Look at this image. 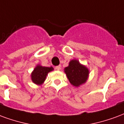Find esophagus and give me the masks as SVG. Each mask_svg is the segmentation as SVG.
<instances>
[{"mask_svg": "<svg viewBox=\"0 0 124 124\" xmlns=\"http://www.w3.org/2000/svg\"><path fill=\"white\" fill-rule=\"evenodd\" d=\"M55 70H57V71H59V70L61 69V66H56V67H55Z\"/></svg>", "mask_w": 124, "mask_h": 124, "instance_id": "obj_1", "label": "esophagus"}]
</instances>
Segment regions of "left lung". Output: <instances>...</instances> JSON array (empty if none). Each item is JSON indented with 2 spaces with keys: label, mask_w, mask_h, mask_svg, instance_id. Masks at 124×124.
Masks as SVG:
<instances>
[{
  "label": "left lung",
  "mask_w": 124,
  "mask_h": 124,
  "mask_svg": "<svg viewBox=\"0 0 124 124\" xmlns=\"http://www.w3.org/2000/svg\"><path fill=\"white\" fill-rule=\"evenodd\" d=\"M65 72L69 82L75 86L85 83L88 76V69L81 65L77 60L70 61L68 67L65 69Z\"/></svg>",
  "instance_id": "1"
}]
</instances>
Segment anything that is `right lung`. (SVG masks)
I'll list each match as a JSON object with an SVG mask.
<instances>
[{
	"mask_svg": "<svg viewBox=\"0 0 124 124\" xmlns=\"http://www.w3.org/2000/svg\"><path fill=\"white\" fill-rule=\"evenodd\" d=\"M53 70L52 67H47L38 65L31 73V80L36 85H41L46 80V76L49 72Z\"/></svg>",
	"mask_w": 124,
	"mask_h": 124,
	"instance_id": "obj_1",
	"label": "right lung"
}]
</instances>
